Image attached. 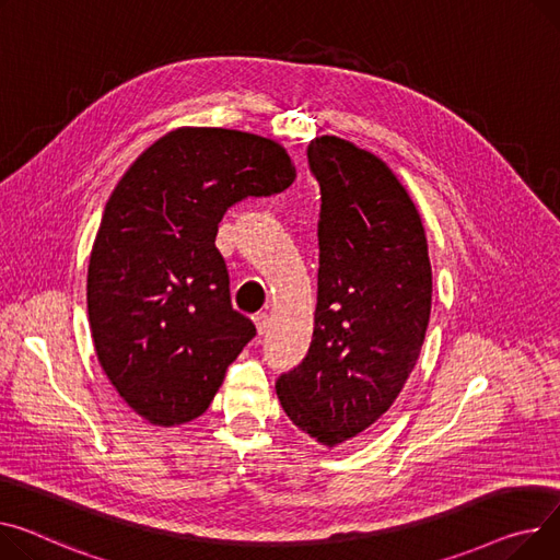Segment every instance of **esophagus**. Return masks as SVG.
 <instances>
[{"instance_id":"34e87169","label":"esophagus","mask_w":560,"mask_h":560,"mask_svg":"<svg viewBox=\"0 0 560 560\" xmlns=\"http://www.w3.org/2000/svg\"><path fill=\"white\" fill-rule=\"evenodd\" d=\"M254 324H256V332H258V335L268 332V328H270V315H268V313H256V315H254Z\"/></svg>"}]
</instances>
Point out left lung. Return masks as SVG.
<instances>
[{"instance_id":"8db88e82","label":"left lung","mask_w":560,"mask_h":560,"mask_svg":"<svg viewBox=\"0 0 560 560\" xmlns=\"http://www.w3.org/2000/svg\"><path fill=\"white\" fill-rule=\"evenodd\" d=\"M308 162L322 189L315 328L277 396L296 428L338 448L374 425L412 374L432 268L419 209L381 158L322 135Z\"/></svg>"}]
</instances>
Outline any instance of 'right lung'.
Wrapping results in <instances>:
<instances>
[{
    "label": "right lung",
    "instance_id": "1",
    "mask_svg": "<svg viewBox=\"0 0 560 560\" xmlns=\"http://www.w3.org/2000/svg\"><path fill=\"white\" fill-rule=\"evenodd\" d=\"M294 177L270 137L182 126L148 145L112 191L90 252V330L107 381L148 423L205 415L256 335L232 308L218 222Z\"/></svg>",
    "mask_w": 560,
    "mask_h": 560
}]
</instances>
